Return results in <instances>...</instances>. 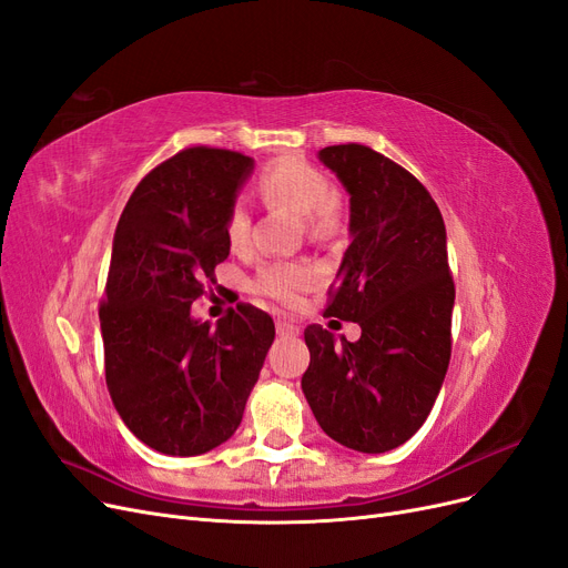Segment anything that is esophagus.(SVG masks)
<instances>
[{
	"instance_id": "1",
	"label": "esophagus",
	"mask_w": 568,
	"mask_h": 568,
	"mask_svg": "<svg viewBox=\"0 0 568 568\" xmlns=\"http://www.w3.org/2000/svg\"><path fill=\"white\" fill-rule=\"evenodd\" d=\"M301 334V326L288 320H277V336L282 338H296Z\"/></svg>"
}]
</instances>
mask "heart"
<instances>
[{"label":"heart","instance_id":"heart-1","mask_svg":"<svg viewBox=\"0 0 568 568\" xmlns=\"http://www.w3.org/2000/svg\"><path fill=\"white\" fill-rule=\"evenodd\" d=\"M258 192L267 206H288L305 216L310 230L326 234L338 221V206L331 200L334 187L328 179L301 160H282L267 166L258 179ZM225 240L232 251H246L251 242V211L244 202L232 204L225 219ZM315 275L301 263L270 261L263 263L253 288L284 305H296L301 293L312 286Z\"/></svg>","mask_w":568,"mask_h":568}]
</instances>
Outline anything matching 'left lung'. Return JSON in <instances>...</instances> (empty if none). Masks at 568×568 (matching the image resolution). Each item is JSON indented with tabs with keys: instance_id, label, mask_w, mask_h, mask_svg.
<instances>
[{
	"instance_id": "obj_1",
	"label": "left lung",
	"mask_w": 568,
	"mask_h": 568,
	"mask_svg": "<svg viewBox=\"0 0 568 568\" xmlns=\"http://www.w3.org/2000/svg\"><path fill=\"white\" fill-rule=\"evenodd\" d=\"M317 158L349 194V246L326 315L357 322L362 338L310 324L301 387L331 439L385 454L418 433L452 359L446 227L429 192L385 154L349 143Z\"/></svg>"
}]
</instances>
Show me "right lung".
Masks as SVG:
<instances>
[{
  "label": "right lung",
  "mask_w": 568,
  "mask_h": 568,
  "mask_svg": "<svg viewBox=\"0 0 568 568\" xmlns=\"http://www.w3.org/2000/svg\"><path fill=\"white\" fill-rule=\"evenodd\" d=\"M253 171L240 152L187 148L152 169L114 230L98 310L116 414L166 456H200L240 427L275 322L253 305L216 328L190 315L230 256L225 219Z\"/></svg>",
  "instance_id": "add662e5"
}]
</instances>
